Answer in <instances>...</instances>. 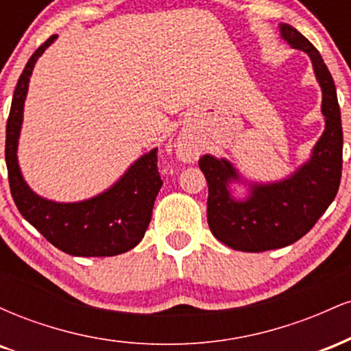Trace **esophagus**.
<instances>
[{
    "instance_id": "esophagus-1",
    "label": "esophagus",
    "mask_w": 351,
    "mask_h": 351,
    "mask_svg": "<svg viewBox=\"0 0 351 351\" xmlns=\"http://www.w3.org/2000/svg\"><path fill=\"white\" fill-rule=\"evenodd\" d=\"M175 150L176 156L184 163H195L201 155L199 145H196L193 140L184 138V136L183 138H178V142L175 143Z\"/></svg>"
}]
</instances>
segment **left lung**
Listing matches in <instances>:
<instances>
[{
  "label": "left lung",
  "mask_w": 351,
  "mask_h": 351,
  "mask_svg": "<svg viewBox=\"0 0 351 351\" xmlns=\"http://www.w3.org/2000/svg\"><path fill=\"white\" fill-rule=\"evenodd\" d=\"M280 38L312 60L322 88L325 130L310 158L279 181L245 180L226 158L203 155L199 168L208 181V224L217 241L243 252H263L293 244L305 236L335 199L341 178L343 132L337 88L320 52L291 24L280 23ZM246 188L234 196L235 184Z\"/></svg>",
  "instance_id": "8db88e82"
}]
</instances>
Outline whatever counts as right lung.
<instances>
[{
    "label": "right lung",
    "instance_id": "add662e5",
    "mask_svg": "<svg viewBox=\"0 0 351 351\" xmlns=\"http://www.w3.org/2000/svg\"><path fill=\"white\" fill-rule=\"evenodd\" d=\"M58 39L51 36L38 47L16 84L6 125V167L13 199L24 219L52 245L71 256L106 257L134 249L143 239L153 204L163 181L156 168V150L143 153L106 191L92 198L59 203L29 188L18 162L24 100L29 79L43 52Z\"/></svg>",
    "mask_w": 351,
    "mask_h": 351
}]
</instances>
